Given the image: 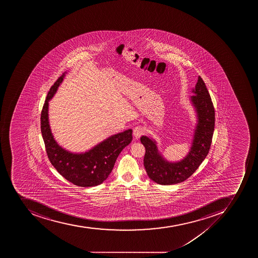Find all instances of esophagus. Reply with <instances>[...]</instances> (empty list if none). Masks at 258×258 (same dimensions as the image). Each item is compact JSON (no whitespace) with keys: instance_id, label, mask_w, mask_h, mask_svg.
Wrapping results in <instances>:
<instances>
[{"instance_id":"1","label":"esophagus","mask_w":258,"mask_h":258,"mask_svg":"<svg viewBox=\"0 0 258 258\" xmlns=\"http://www.w3.org/2000/svg\"><path fill=\"white\" fill-rule=\"evenodd\" d=\"M144 127L141 126H136V127L134 128V130H133V135H134L135 138L136 139L140 138V136L144 135Z\"/></svg>"}]
</instances>
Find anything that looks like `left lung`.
I'll return each instance as SVG.
<instances>
[{
  "label": "left lung",
  "mask_w": 258,
  "mask_h": 258,
  "mask_svg": "<svg viewBox=\"0 0 258 258\" xmlns=\"http://www.w3.org/2000/svg\"><path fill=\"white\" fill-rule=\"evenodd\" d=\"M190 102L197 116L190 149L182 160L172 162L158 150L156 140L143 136L140 141L145 147L144 165L148 177L160 185H174L189 178L207 157L215 129V109L204 81L199 77Z\"/></svg>",
  "instance_id": "1"
}]
</instances>
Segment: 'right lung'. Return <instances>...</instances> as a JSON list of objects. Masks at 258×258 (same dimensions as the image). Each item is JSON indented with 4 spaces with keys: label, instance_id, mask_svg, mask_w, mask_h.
Returning <instances> with one entry per match:
<instances>
[{
    "label": "right lung",
    "instance_id": "obj_1",
    "mask_svg": "<svg viewBox=\"0 0 258 258\" xmlns=\"http://www.w3.org/2000/svg\"><path fill=\"white\" fill-rule=\"evenodd\" d=\"M66 73L51 86L41 112V132L45 148L51 164L66 180L78 186H96L106 180L120 152L132 142V130L113 135L85 152L74 153L59 146L49 124L48 106Z\"/></svg>",
    "mask_w": 258,
    "mask_h": 258
}]
</instances>
